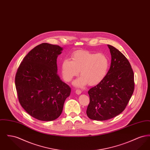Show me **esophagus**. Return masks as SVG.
<instances>
[{
  "mask_svg": "<svg viewBox=\"0 0 150 150\" xmlns=\"http://www.w3.org/2000/svg\"><path fill=\"white\" fill-rule=\"evenodd\" d=\"M75 93H76L78 95H79V94H80L81 93V91H80V89H76L75 91Z\"/></svg>",
  "mask_w": 150,
  "mask_h": 150,
  "instance_id": "34e87169",
  "label": "esophagus"
}]
</instances>
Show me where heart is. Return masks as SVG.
I'll list each match as a JSON object with an SVG mask.
<instances>
[{
  "instance_id": "1",
  "label": "heart",
  "mask_w": 150,
  "mask_h": 150,
  "mask_svg": "<svg viewBox=\"0 0 150 150\" xmlns=\"http://www.w3.org/2000/svg\"><path fill=\"white\" fill-rule=\"evenodd\" d=\"M109 60L102 53H94L82 50L74 52L71 61L64 59L61 65V74L64 80L69 82L80 71L81 77L74 83L78 87H83L88 83L96 86L105 78L109 69Z\"/></svg>"
}]
</instances>
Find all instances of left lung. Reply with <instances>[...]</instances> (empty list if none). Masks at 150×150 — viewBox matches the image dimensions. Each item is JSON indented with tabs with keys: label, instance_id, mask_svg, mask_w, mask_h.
<instances>
[{
	"label": "left lung",
	"instance_id": "8db88e82",
	"mask_svg": "<svg viewBox=\"0 0 150 150\" xmlns=\"http://www.w3.org/2000/svg\"><path fill=\"white\" fill-rule=\"evenodd\" d=\"M111 55L110 68L100 83L88 91V117L103 121L121 114L134 89V73L128 59L114 47L107 45Z\"/></svg>",
	"mask_w": 150,
	"mask_h": 150
}]
</instances>
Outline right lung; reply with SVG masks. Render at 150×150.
<instances>
[{
  "mask_svg": "<svg viewBox=\"0 0 150 150\" xmlns=\"http://www.w3.org/2000/svg\"><path fill=\"white\" fill-rule=\"evenodd\" d=\"M63 48L42 43L30 50L20 64L15 77L19 102L32 117L52 121L62 112L71 88L57 74V58Z\"/></svg>",
  "mask_w": 150,
  "mask_h": 150,
  "instance_id": "right-lung-1",
  "label": "right lung"
}]
</instances>
